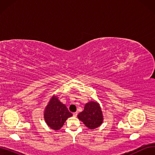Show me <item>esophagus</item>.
<instances>
[{
    "label": "esophagus",
    "instance_id": "1",
    "mask_svg": "<svg viewBox=\"0 0 155 155\" xmlns=\"http://www.w3.org/2000/svg\"><path fill=\"white\" fill-rule=\"evenodd\" d=\"M73 116H74V117H76V116H78V112H74V113H73Z\"/></svg>",
    "mask_w": 155,
    "mask_h": 155
}]
</instances>
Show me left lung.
Returning <instances> with one entry per match:
<instances>
[{"label":"left lung","instance_id":"left-lung-1","mask_svg":"<svg viewBox=\"0 0 155 155\" xmlns=\"http://www.w3.org/2000/svg\"><path fill=\"white\" fill-rule=\"evenodd\" d=\"M78 117L87 127L91 129L98 127L103 122L102 112L99 104L91 101L85 105L84 110L80 112Z\"/></svg>","mask_w":155,"mask_h":155}]
</instances>
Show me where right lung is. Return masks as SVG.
Here are the masks:
<instances>
[{
	"label": "right lung",
	"instance_id": "obj_1",
	"mask_svg": "<svg viewBox=\"0 0 155 155\" xmlns=\"http://www.w3.org/2000/svg\"><path fill=\"white\" fill-rule=\"evenodd\" d=\"M72 114L67 107L58 100L55 96L51 97L45 112V120L50 128L57 130L62 127L65 121Z\"/></svg>",
	"mask_w": 155,
	"mask_h": 155
}]
</instances>
